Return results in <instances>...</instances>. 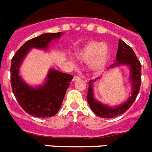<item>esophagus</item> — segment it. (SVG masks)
I'll return each mask as SVG.
<instances>
[{
  "mask_svg": "<svg viewBox=\"0 0 152 152\" xmlns=\"http://www.w3.org/2000/svg\"><path fill=\"white\" fill-rule=\"evenodd\" d=\"M78 79H80V77H79L78 75H75L73 77V80H78Z\"/></svg>",
  "mask_w": 152,
  "mask_h": 152,
  "instance_id": "34e87169",
  "label": "esophagus"
}]
</instances>
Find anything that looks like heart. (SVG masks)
Segmentation results:
<instances>
[{
    "instance_id": "heart-1",
    "label": "heart",
    "mask_w": 152,
    "mask_h": 152,
    "mask_svg": "<svg viewBox=\"0 0 152 152\" xmlns=\"http://www.w3.org/2000/svg\"><path fill=\"white\" fill-rule=\"evenodd\" d=\"M77 58L84 62H90L93 71H99L104 67L109 57L108 47L98 41H90L80 47L77 52Z\"/></svg>"
}]
</instances>
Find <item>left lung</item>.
I'll return each instance as SVG.
<instances>
[{"instance_id":"1","label":"left lung","mask_w":152,"mask_h":152,"mask_svg":"<svg viewBox=\"0 0 152 152\" xmlns=\"http://www.w3.org/2000/svg\"><path fill=\"white\" fill-rule=\"evenodd\" d=\"M116 61L110 67L116 66L119 64H128L131 69V80L132 82L133 91L129 100L121 106L115 108L107 107L94 100L93 96L92 83L95 80H90L87 100L92 111L96 116L101 118H114L124 113L131 107L139 94L142 81V65L136 55L131 47L121 39H119V47L116 56Z\"/></svg>"}]
</instances>
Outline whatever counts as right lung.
<instances>
[{
    "instance_id": "1",
    "label": "right lung",
    "mask_w": 152,
    "mask_h": 152,
    "mask_svg": "<svg viewBox=\"0 0 152 152\" xmlns=\"http://www.w3.org/2000/svg\"><path fill=\"white\" fill-rule=\"evenodd\" d=\"M61 33H44L26 42L17 51L11 59L10 83L12 91L19 105L29 115L36 117H51L59 110L67 89L73 76L55 70H50L45 84L34 89L26 85L20 77L19 67L24 56L31 48L46 49L53 39L58 38Z\"/></svg>"
}]
</instances>
